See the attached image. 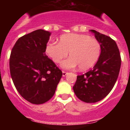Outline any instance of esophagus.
Returning a JSON list of instances; mask_svg holds the SVG:
<instances>
[{
	"mask_svg": "<svg viewBox=\"0 0 130 130\" xmlns=\"http://www.w3.org/2000/svg\"><path fill=\"white\" fill-rule=\"evenodd\" d=\"M67 71H63V76H65V75L67 74Z\"/></svg>",
	"mask_w": 130,
	"mask_h": 130,
	"instance_id": "obj_1",
	"label": "esophagus"
}]
</instances>
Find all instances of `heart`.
I'll list each match as a JSON object with an SVG mask.
<instances>
[{"instance_id": "obj_1", "label": "heart", "mask_w": 130, "mask_h": 130, "mask_svg": "<svg viewBox=\"0 0 130 130\" xmlns=\"http://www.w3.org/2000/svg\"><path fill=\"white\" fill-rule=\"evenodd\" d=\"M69 54V59L63 62L65 69L78 65L84 71L93 67L101 53V44L96 39L81 34H67L61 36L59 42H50L46 46V53L54 63H59Z\"/></svg>"}]
</instances>
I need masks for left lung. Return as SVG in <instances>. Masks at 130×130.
<instances>
[{
  "instance_id": "8db88e82",
  "label": "left lung",
  "mask_w": 130,
  "mask_h": 130,
  "mask_svg": "<svg viewBox=\"0 0 130 130\" xmlns=\"http://www.w3.org/2000/svg\"><path fill=\"white\" fill-rule=\"evenodd\" d=\"M90 31L101 44V56L93 69L77 75L73 88L78 99L93 103L104 99L113 89L119 75L121 59L114 40L94 29Z\"/></svg>"
}]
</instances>
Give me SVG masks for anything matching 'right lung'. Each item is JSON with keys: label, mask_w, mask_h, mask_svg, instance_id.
Returning a JSON list of instances; mask_svg holds the SVG:
<instances>
[{"label": "right lung", "mask_w": 130, "mask_h": 130, "mask_svg": "<svg viewBox=\"0 0 130 130\" xmlns=\"http://www.w3.org/2000/svg\"><path fill=\"white\" fill-rule=\"evenodd\" d=\"M51 33L37 29L21 36L12 48L9 67L15 88L23 99L35 105L53 96L63 73L46 54Z\"/></svg>", "instance_id": "obj_1"}]
</instances>
